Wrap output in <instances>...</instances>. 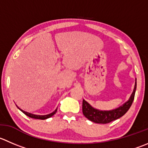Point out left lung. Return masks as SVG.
I'll use <instances>...</instances> for the list:
<instances>
[{
	"instance_id": "obj_1",
	"label": "left lung",
	"mask_w": 148,
	"mask_h": 148,
	"mask_svg": "<svg viewBox=\"0 0 148 148\" xmlns=\"http://www.w3.org/2000/svg\"><path fill=\"white\" fill-rule=\"evenodd\" d=\"M136 88H137V82H135L134 91L131 95L130 100L124 103L123 106H120L116 109L112 110H100L92 107L87 101L83 100L82 101V113L84 116L88 119L90 121L97 124H108L120 117L123 116L128 111L131 107L134 99Z\"/></svg>"
}]
</instances>
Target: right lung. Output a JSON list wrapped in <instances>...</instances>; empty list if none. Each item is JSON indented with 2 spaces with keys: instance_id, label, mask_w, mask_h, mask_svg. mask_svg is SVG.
<instances>
[{
  "instance_id": "1",
  "label": "right lung",
  "mask_w": 148,
  "mask_h": 148,
  "mask_svg": "<svg viewBox=\"0 0 148 148\" xmlns=\"http://www.w3.org/2000/svg\"><path fill=\"white\" fill-rule=\"evenodd\" d=\"M20 109V108H19ZM20 110L22 111L23 113H24L25 115H27V116L30 117V118H32V119H42V120H44V119H48L50 118V117H51L52 116H53L54 114L56 113L57 111V109L56 110H55L53 113H51V114H48V115H45V116H40V115H34V114H29V113L28 112H26V111H24V110H21V109H20Z\"/></svg>"
}]
</instances>
